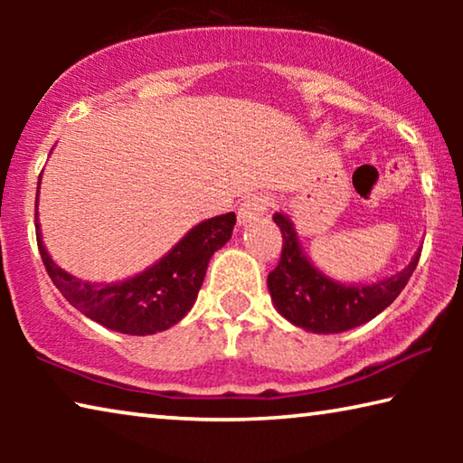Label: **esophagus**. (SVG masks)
Here are the masks:
<instances>
[{"instance_id":"esophagus-1","label":"esophagus","mask_w":463,"mask_h":463,"mask_svg":"<svg viewBox=\"0 0 463 463\" xmlns=\"http://www.w3.org/2000/svg\"><path fill=\"white\" fill-rule=\"evenodd\" d=\"M269 210V198L268 195H253V198L245 200L239 206V213H237V218H239V224H250L255 221H260V218L268 213Z\"/></svg>"}]
</instances>
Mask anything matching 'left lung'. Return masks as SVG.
Here are the masks:
<instances>
[{"mask_svg": "<svg viewBox=\"0 0 463 463\" xmlns=\"http://www.w3.org/2000/svg\"><path fill=\"white\" fill-rule=\"evenodd\" d=\"M273 222L284 237V249L278 268L268 276L271 302L286 320L310 333H343L378 317L409 284L420 257L419 249L402 271L373 284H343L308 260L288 214L276 213Z\"/></svg>", "mask_w": 463, "mask_h": 463, "instance_id": "left-lung-1", "label": "left lung"}]
</instances>
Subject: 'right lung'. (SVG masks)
I'll return each instance as SVG.
<instances>
[{"label": "right lung", "mask_w": 463, "mask_h": 463, "mask_svg": "<svg viewBox=\"0 0 463 463\" xmlns=\"http://www.w3.org/2000/svg\"><path fill=\"white\" fill-rule=\"evenodd\" d=\"M38 190L36 239L52 284L85 317L122 335L145 336L177 325L192 310L210 260L229 242L237 222L234 213L208 218L187 231L184 239L151 268L122 281L98 284L75 278L52 261L38 222Z\"/></svg>", "instance_id": "add662e5"}]
</instances>
